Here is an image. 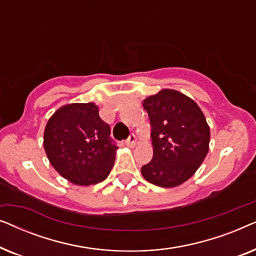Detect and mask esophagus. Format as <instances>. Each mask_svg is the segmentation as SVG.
Masks as SVG:
<instances>
[{
    "mask_svg": "<svg viewBox=\"0 0 256 256\" xmlns=\"http://www.w3.org/2000/svg\"><path fill=\"white\" fill-rule=\"evenodd\" d=\"M136 142H138V138H136V136L134 134H132L130 136H129L127 141H126V143H127V146H129V148H134V146H136Z\"/></svg>",
    "mask_w": 256,
    "mask_h": 256,
    "instance_id": "obj_1",
    "label": "esophagus"
}]
</instances>
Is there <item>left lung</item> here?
<instances>
[{
	"mask_svg": "<svg viewBox=\"0 0 256 256\" xmlns=\"http://www.w3.org/2000/svg\"><path fill=\"white\" fill-rule=\"evenodd\" d=\"M152 126V160L141 168L149 183L174 188L194 176L208 152L210 127L197 104L174 90L143 100Z\"/></svg>",
	"mask_w": 256,
	"mask_h": 256,
	"instance_id": "1",
	"label": "left lung"
}]
</instances>
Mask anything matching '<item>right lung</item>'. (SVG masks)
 I'll list each match as a JSON object with an SVG mask.
<instances>
[{"mask_svg": "<svg viewBox=\"0 0 256 256\" xmlns=\"http://www.w3.org/2000/svg\"><path fill=\"white\" fill-rule=\"evenodd\" d=\"M96 104H68L54 112L44 130V149L51 166L68 182L88 186L104 180L118 146Z\"/></svg>", "mask_w": 256, "mask_h": 256, "instance_id": "obj_1", "label": "right lung"}]
</instances>
